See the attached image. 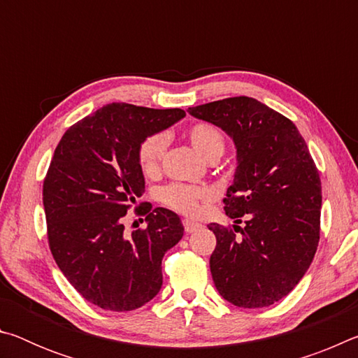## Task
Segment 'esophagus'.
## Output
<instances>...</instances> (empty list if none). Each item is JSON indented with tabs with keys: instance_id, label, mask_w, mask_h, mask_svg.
I'll return each mask as SVG.
<instances>
[{
	"instance_id": "34e87169",
	"label": "esophagus",
	"mask_w": 358,
	"mask_h": 358,
	"mask_svg": "<svg viewBox=\"0 0 358 358\" xmlns=\"http://www.w3.org/2000/svg\"><path fill=\"white\" fill-rule=\"evenodd\" d=\"M183 226H185V230L187 234H192V232H196L199 227H201V224L196 222V221H191V220H185Z\"/></svg>"
}]
</instances>
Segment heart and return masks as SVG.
<instances>
[{
	"label": "heart",
	"instance_id": "b5f03b06",
	"mask_svg": "<svg viewBox=\"0 0 358 358\" xmlns=\"http://www.w3.org/2000/svg\"><path fill=\"white\" fill-rule=\"evenodd\" d=\"M187 138H189L194 150L201 155L203 159H215L224 153L226 148V138L217 126L199 121L187 129ZM169 145V136L166 132H155L143 138L137 150V161L145 175H156L161 169L162 157L166 155ZM210 191L201 186H187L181 183H172L162 187L159 191L161 202L167 205L178 213L196 215L201 203L208 201Z\"/></svg>",
	"mask_w": 358,
	"mask_h": 358
}]
</instances>
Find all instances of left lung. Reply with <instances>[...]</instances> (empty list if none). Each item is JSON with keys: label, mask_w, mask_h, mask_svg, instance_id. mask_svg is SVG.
I'll return each mask as SVG.
<instances>
[{"label": "left lung", "mask_w": 358, "mask_h": 358, "mask_svg": "<svg viewBox=\"0 0 358 358\" xmlns=\"http://www.w3.org/2000/svg\"><path fill=\"white\" fill-rule=\"evenodd\" d=\"M187 112L220 126L237 147V172L222 202L245 227L208 224L217 292L240 308L273 305L300 282L319 245L322 186L305 138L289 118L248 96Z\"/></svg>", "instance_id": "1"}]
</instances>
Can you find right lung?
<instances>
[{
	"instance_id": "right-lung-1",
	"label": "right lung",
	"mask_w": 358,
	"mask_h": 358,
	"mask_svg": "<svg viewBox=\"0 0 358 358\" xmlns=\"http://www.w3.org/2000/svg\"><path fill=\"white\" fill-rule=\"evenodd\" d=\"M185 115L112 102L72 124L53 153L42 186L48 246L72 287L102 310L153 299L162 257L183 237L178 215L148 202L136 207L147 227L126 234L123 217L145 191L138 145Z\"/></svg>"
}]
</instances>
